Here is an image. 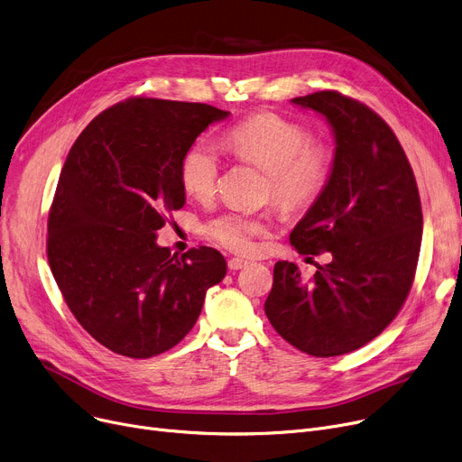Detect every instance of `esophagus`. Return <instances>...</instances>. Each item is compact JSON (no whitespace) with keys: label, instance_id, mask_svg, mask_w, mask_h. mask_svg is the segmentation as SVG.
I'll return each instance as SVG.
<instances>
[{"label":"esophagus","instance_id":"34e87169","mask_svg":"<svg viewBox=\"0 0 462 462\" xmlns=\"http://www.w3.org/2000/svg\"><path fill=\"white\" fill-rule=\"evenodd\" d=\"M249 262L247 260H244V258H230L228 260V268L232 270V272H237V270H241V268H245Z\"/></svg>","mask_w":462,"mask_h":462}]
</instances>
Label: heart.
I'll use <instances>...</instances> for the list:
<instances>
[{"label": "heart", "instance_id": "obj_1", "mask_svg": "<svg viewBox=\"0 0 462 462\" xmlns=\"http://www.w3.org/2000/svg\"><path fill=\"white\" fill-rule=\"evenodd\" d=\"M221 145L237 159L251 161L268 172L270 197L284 211H301L317 202L333 170L329 142L310 136L300 121L275 112H260L241 121L223 133ZM221 168L218 150L209 140L200 138L181 155L180 183L194 200H209ZM268 228L270 215L228 209L206 221L202 232L230 251L251 253Z\"/></svg>", "mask_w": 462, "mask_h": 462}]
</instances>
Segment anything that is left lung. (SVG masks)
<instances>
[{
	"label": "left lung",
	"instance_id": "1",
	"mask_svg": "<svg viewBox=\"0 0 462 462\" xmlns=\"http://www.w3.org/2000/svg\"><path fill=\"white\" fill-rule=\"evenodd\" d=\"M292 103L329 121L335 159L290 244L307 260H329L309 284L296 263L277 262L263 310L298 350L343 356L378 337L410 294L423 232L420 190L395 133L367 105L333 89Z\"/></svg>",
	"mask_w": 462,
	"mask_h": 462
}]
</instances>
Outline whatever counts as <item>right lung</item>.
Here are the masks:
<instances>
[{
	"instance_id": "obj_1",
	"label": "right lung",
	"mask_w": 462,
	"mask_h": 462,
	"mask_svg": "<svg viewBox=\"0 0 462 462\" xmlns=\"http://www.w3.org/2000/svg\"><path fill=\"white\" fill-rule=\"evenodd\" d=\"M228 114L131 97L93 117L67 155L48 213V263L79 324L119 356L176 346L226 275L217 249L178 256L157 245V230L185 204L181 155Z\"/></svg>"
}]
</instances>
